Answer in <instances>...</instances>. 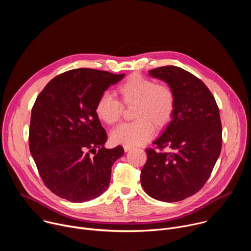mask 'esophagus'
Here are the masks:
<instances>
[{
	"label": "esophagus",
	"mask_w": 251,
	"mask_h": 251,
	"mask_svg": "<svg viewBox=\"0 0 251 251\" xmlns=\"http://www.w3.org/2000/svg\"><path fill=\"white\" fill-rule=\"evenodd\" d=\"M123 148H124V151H125V152H128V151H130V150H131V147H130V146H126V145H124V146H123Z\"/></svg>",
	"instance_id": "1"
}]
</instances>
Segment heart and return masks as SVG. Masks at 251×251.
I'll use <instances>...</instances> for the list:
<instances>
[{
	"label": "heart",
	"instance_id": "1",
	"mask_svg": "<svg viewBox=\"0 0 251 251\" xmlns=\"http://www.w3.org/2000/svg\"><path fill=\"white\" fill-rule=\"evenodd\" d=\"M119 100L109 93L99 96L95 104L97 118L107 124L114 125L120 119L124 106H134L135 121L124 123L111 132L114 144L139 146L144 144L156 129L167 126L173 118L176 108V96L171 86L156 83L155 80L138 74L130 75L117 88Z\"/></svg>",
	"mask_w": 251,
	"mask_h": 251
}]
</instances>
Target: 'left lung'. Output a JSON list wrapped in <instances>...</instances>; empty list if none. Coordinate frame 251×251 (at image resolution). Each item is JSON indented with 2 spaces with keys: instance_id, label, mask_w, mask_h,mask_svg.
<instances>
[{
  "instance_id": "8db88e82",
  "label": "left lung",
  "mask_w": 251,
  "mask_h": 251,
  "mask_svg": "<svg viewBox=\"0 0 251 251\" xmlns=\"http://www.w3.org/2000/svg\"><path fill=\"white\" fill-rule=\"evenodd\" d=\"M149 75L172 87L176 108L172 121L153 142L155 148L146 149L141 185L155 200L183 201L203 187L221 154L220 110L206 85L189 71L167 65L149 70Z\"/></svg>"
}]
</instances>
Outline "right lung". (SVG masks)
<instances>
[{"mask_svg": "<svg viewBox=\"0 0 251 251\" xmlns=\"http://www.w3.org/2000/svg\"><path fill=\"white\" fill-rule=\"evenodd\" d=\"M124 75L71 69L52 78L35 100L29 151L45 185L59 198L83 202L108 188L111 168L124 150L104 147L107 134L94 108L99 96Z\"/></svg>", "mask_w": 251, "mask_h": 251, "instance_id": "1", "label": "right lung"}]
</instances>
